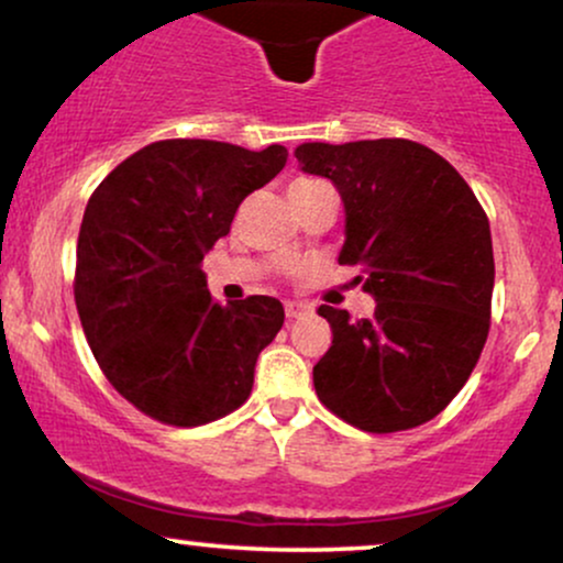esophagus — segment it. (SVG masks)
Wrapping results in <instances>:
<instances>
[{
  "label": "esophagus",
  "mask_w": 563,
  "mask_h": 563,
  "mask_svg": "<svg viewBox=\"0 0 563 563\" xmlns=\"http://www.w3.org/2000/svg\"><path fill=\"white\" fill-rule=\"evenodd\" d=\"M284 313H287L289 321H292V318L308 316L310 313V305H305V302H287V305H284Z\"/></svg>",
  "instance_id": "1"
}]
</instances>
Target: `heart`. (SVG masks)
Returning <instances> with one entry per match:
<instances>
[{"mask_svg":"<svg viewBox=\"0 0 563 563\" xmlns=\"http://www.w3.org/2000/svg\"><path fill=\"white\" fill-rule=\"evenodd\" d=\"M325 183L321 179H313V177H297L289 183V198H297V196H305V192H313L318 187H323Z\"/></svg>","mask_w":563,"mask_h":563,"instance_id":"obj_1","label":"heart"}]
</instances>
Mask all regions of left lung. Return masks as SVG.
<instances>
[{"instance_id": "8db88e82", "label": "left lung", "mask_w": 563, "mask_h": 563, "mask_svg": "<svg viewBox=\"0 0 563 563\" xmlns=\"http://www.w3.org/2000/svg\"><path fill=\"white\" fill-rule=\"evenodd\" d=\"M308 175L344 200L342 266H360L376 313L321 305L331 346L313 367L318 399L367 433L433 420L467 384L490 329L494 245L475 192L446 158L405 137L302 143Z\"/></svg>"}]
</instances>
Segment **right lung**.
<instances>
[{
  "label": "right lung",
  "instance_id": "obj_1",
  "mask_svg": "<svg viewBox=\"0 0 563 563\" xmlns=\"http://www.w3.org/2000/svg\"><path fill=\"white\" fill-rule=\"evenodd\" d=\"M284 164V145L172 137L124 158L88 200L73 284L82 331L109 384L164 426H206L245 405L255 360L279 334V300L221 308L200 263Z\"/></svg>",
  "mask_w": 563,
  "mask_h": 563
}]
</instances>
